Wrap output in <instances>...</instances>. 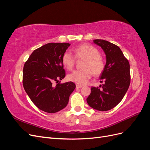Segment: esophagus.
<instances>
[{
  "label": "esophagus",
  "instance_id": "1",
  "mask_svg": "<svg viewBox=\"0 0 150 150\" xmlns=\"http://www.w3.org/2000/svg\"><path fill=\"white\" fill-rule=\"evenodd\" d=\"M76 88L77 89H78V88H81L83 87V86L82 85H79V84H76Z\"/></svg>",
  "mask_w": 150,
  "mask_h": 150
}]
</instances>
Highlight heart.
<instances>
[{"mask_svg":"<svg viewBox=\"0 0 150 150\" xmlns=\"http://www.w3.org/2000/svg\"><path fill=\"white\" fill-rule=\"evenodd\" d=\"M74 51L77 59H85L83 64L84 70L72 72L67 76L68 80L79 85H83L88 82L92 74L98 76L102 73L105 64L97 48L85 44L76 47ZM62 62L67 70L71 71L74 67L75 58L70 52L66 51L62 55Z\"/></svg>","mask_w":150,"mask_h":150,"instance_id":"b5f03b06","label":"heart"}]
</instances>
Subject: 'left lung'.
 Returning a JSON list of instances; mask_svg holds the SVG:
<instances>
[{"mask_svg": "<svg viewBox=\"0 0 150 150\" xmlns=\"http://www.w3.org/2000/svg\"><path fill=\"white\" fill-rule=\"evenodd\" d=\"M106 55V65L100 76L98 87H92L86 101L90 107L98 111L110 110L118 104L125 96L130 84L128 61L116 45L102 39L93 40Z\"/></svg>", "mask_w": 150, "mask_h": 150, "instance_id": "8db88e82", "label": "left lung"}]
</instances>
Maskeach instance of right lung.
Wrapping results in <instances>:
<instances>
[{
	"instance_id": "1",
	"label": "right lung",
	"mask_w": 150,
	"mask_h": 150,
	"mask_svg": "<svg viewBox=\"0 0 150 150\" xmlns=\"http://www.w3.org/2000/svg\"><path fill=\"white\" fill-rule=\"evenodd\" d=\"M69 43H48L34 50L25 63L23 86L31 101L40 110L54 113L64 109L76 88L74 83L53 86L66 76L62 57Z\"/></svg>"
}]
</instances>
